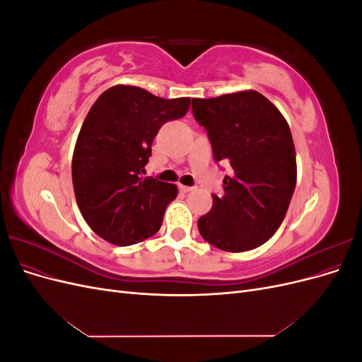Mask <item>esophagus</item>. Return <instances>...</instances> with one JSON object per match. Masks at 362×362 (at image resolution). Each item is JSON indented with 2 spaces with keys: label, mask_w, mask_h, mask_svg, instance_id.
I'll use <instances>...</instances> for the list:
<instances>
[{
  "label": "esophagus",
  "mask_w": 362,
  "mask_h": 362,
  "mask_svg": "<svg viewBox=\"0 0 362 362\" xmlns=\"http://www.w3.org/2000/svg\"><path fill=\"white\" fill-rule=\"evenodd\" d=\"M180 190H181L182 193H189V192H192V190H193V187H189V185H182V184H180Z\"/></svg>",
  "instance_id": "obj_1"
}]
</instances>
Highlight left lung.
<instances>
[{"instance_id": "obj_1", "label": "left lung", "mask_w": 362, "mask_h": 362, "mask_svg": "<svg viewBox=\"0 0 362 362\" xmlns=\"http://www.w3.org/2000/svg\"><path fill=\"white\" fill-rule=\"evenodd\" d=\"M214 160L231 164L223 194L198 221L208 243L245 252L266 243L287 214L296 187V151L286 117L255 90L192 100Z\"/></svg>"}]
</instances>
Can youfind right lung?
Listing matches in <instances>:
<instances>
[{
  "instance_id": "1",
  "label": "right lung",
  "mask_w": 362,
  "mask_h": 362,
  "mask_svg": "<svg viewBox=\"0 0 362 362\" xmlns=\"http://www.w3.org/2000/svg\"><path fill=\"white\" fill-rule=\"evenodd\" d=\"M190 98H164L136 86L105 90L87 113L72 157L76 204L95 234L129 246L158 233L175 184L144 177L151 146L168 120L189 112Z\"/></svg>"
}]
</instances>
